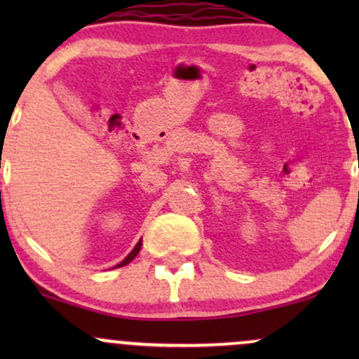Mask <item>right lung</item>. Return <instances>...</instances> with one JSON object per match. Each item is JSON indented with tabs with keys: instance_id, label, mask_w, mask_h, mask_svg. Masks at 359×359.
<instances>
[{
	"instance_id": "1",
	"label": "right lung",
	"mask_w": 359,
	"mask_h": 359,
	"mask_svg": "<svg viewBox=\"0 0 359 359\" xmlns=\"http://www.w3.org/2000/svg\"><path fill=\"white\" fill-rule=\"evenodd\" d=\"M140 248H142V240H140V241L137 243V246H135V248L131 250V253L128 255V257H126L125 259H123L121 263H118V265H116V269H119V266H125V265H128V263H130L131 259H133L135 257H137V255H138V251H140Z\"/></svg>"
}]
</instances>
